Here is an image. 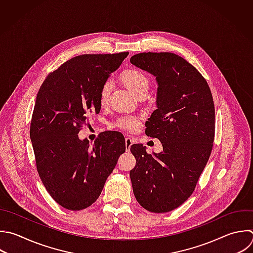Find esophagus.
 I'll list each match as a JSON object with an SVG mask.
<instances>
[{
	"mask_svg": "<svg viewBox=\"0 0 253 253\" xmlns=\"http://www.w3.org/2000/svg\"><path fill=\"white\" fill-rule=\"evenodd\" d=\"M132 143H133V140L129 136L126 137V150L127 152L130 150V146L132 145Z\"/></svg>",
	"mask_w": 253,
	"mask_h": 253,
	"instance_id": "1",
	"label": "esophagus"
}]
</instances>
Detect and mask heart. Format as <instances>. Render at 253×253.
I'll use <instances>...</instances> for the list:
<instances>
[{"instance_id": "b5f03b06", "label": "heart", "mask_w": 253, "mask_h": 253, "mask_svg": "<svg viewBox=\"0 0 253 253\" xmlns=\"http://www.w3.org/2000/svg\"><path fill=\"white\" fill-rule=\"evenodd\" d=\"M120 78L122 82L125 84V86L136 97L141 94H146L149 89V85H150L149 78L139 69H136V68L126 69L121 73ZM111 91H112L111 82L110 81L105 82L100 90V103L102 105L107 103ZM115 126L123 129L134 131L137 129L139 126V122L136 118H133V117H121L117 119V121L115 122Z\"/></svg>"}]
</instances>
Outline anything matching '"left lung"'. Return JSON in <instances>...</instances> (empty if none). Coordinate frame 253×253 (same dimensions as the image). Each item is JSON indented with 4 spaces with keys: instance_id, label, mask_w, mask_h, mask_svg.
<instances>
[{
    "instance_id": "left-lung-1",
    "label": "left lung",
    "mask_w": 253,
    "mask_h": 253,
    "mask_svg": "<svg viewBox=\"0 0 253 253\" xmlns=\"http://www.w3.org/2000/svg\"><path fill=\"white\" fill-rule=\"evenodd\" d=\"M130 63L156 77L157 109L145 133L162 143L148 154L132 144L136 164L129 172L136 201L152 212L181 206L194 192L210 158L214 137V106L210 87L187 60L171 52H143Z\"/></svg>"
}]
</instances>
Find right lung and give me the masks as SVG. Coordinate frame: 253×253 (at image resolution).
Masks as SVG:
<instances>
[{"label": "right lung", "mask_w": 253, "mask_h": 253, "mask_svg": "<svg viewBox=\"0 0 253 253\" xmlns=\"http://www.w3.org/2000/svg\"><path fill=\"white\" fill-rule=\"evenodd\" d=\"M128 52L83 54L49 73L37 96L31 140L39 175L61 207L80 211L97 201L126 142L102 132L93 146L78 133L92 113H100V90Z\"/></svg>", "instance_id": "1"}]
</instances>
